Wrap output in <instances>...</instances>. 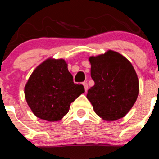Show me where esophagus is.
<instances>
[{
  "label": "esophagus",
  "instance_id": "1",
  "mask_svg": "<svg viewBox=\"0 0 159 159\" xmlns=\"http://www.w3.org/2000/svg\"><path fill=\"white\" fill-rule=\"evenodd\" d=\"M83 85H84L85 91L87 92V91H88V84H87V82H84V83H83Z\"/></svg>",
  "mask_w": 159,
  "mask_h": 159
}]
</instances>
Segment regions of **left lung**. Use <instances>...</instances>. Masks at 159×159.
<instances>
[{
	"mask_svg": "<svg viewBox=\"0 0 159 159\" xmlns=\"http://www.w3.org/2000/svg\"><path fill=\"white\" fill-rule=\"evenodd\" d=\"M95 85L87 98L95 113L107 121L124 117L138 98L139 86L134 68L127 59L109 51L89 58Z\"/></svg>",
	"mask_w": 159,
	"mask_h": 159,
	"instance_id": "1",
	"label": "left lung"
}]
</instances>
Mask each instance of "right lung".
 Here are the masks:
<instances>
[{
    "label": "right lung",
    "instance_id": "right-lung-1",
    "mask_svg": "<svg viewBox=\"0 0 159 159\" xmlns=\"http://www.w3.org/2000/svg\"><path fill=\"white\" fill-rule=\"evenodd\" d=\"M84 92L82 84L73 77L63 59H48L36 67L25 88L28 105L36 117L59 121L69 111L70 105Z\"/></svg>",
    "mask_w": 159,
    "mask_h": 159
}]
</instances>
